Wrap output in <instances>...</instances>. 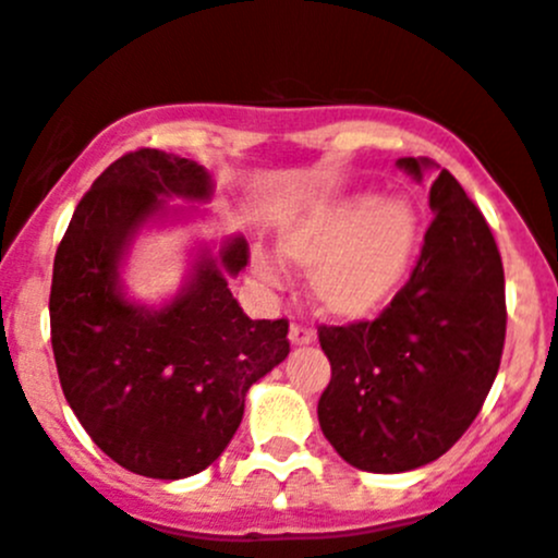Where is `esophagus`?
<instances>
[{"label": "esophagus", "mask_w": 558, "mask_h": 558, "mask_svg": "<svg viewBox=\"0 0 558 558\" xmlns=\"http://www.w3.org/2000/svg\"><path fill=\"white\" fill-rule=\"evenodd\" d=\"M289 341L294 343V347H308V343L316 341V332L311 330V327L300 325V322H294V325L289 327Z\"/></svg>", "instance_id": "obj_1"}]
</instances>
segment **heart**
I'll return each mask as SVG.
<instances>
[{"instance_id": "heart-1", "label": "heart", "mask_w": 558, "mask_h": 558, "mask_svg": "<svg viewBox=\"0 0 558 558\" xmlns=\"http://www.w3.org/2000/svg\"><path fill=\"white\" fill-rule=\"evenodd\" d=\"M418 236L413 203L361 192L289 220L278 244L286 262L308 269L311 300L319 314L361 322L393 300L410 272ZM250 264L264 283L283 280V267L267 250H253Z\"/></svg>"}]
</instances>
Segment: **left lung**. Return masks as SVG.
Returning <instances> with one entry per match:
<instances>
[{
    "instance_id": "left-lung-1",
    "label": "left lung",
    "mask_w": 558,
    "mask_h": 558,
    "mask_svg": "<svg viewBox=\"0 0 558 558\" xmlns=\"http://www.w3.org/2000/svg\"><path fill=\"white\" fill-rule=\"evenodd\" d=\"M421 181L429 159L404 156ZM435 220L404 289L374 322L319 327L332 377L319 426L361 471L404 473L465 435L490 393L507 336L504 264L490 226L460 181L440 170Z\"/></svg>"
}]
</instances>
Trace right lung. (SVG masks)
Segmentation results:
<instances>
[{
	"instance_id": "right-lung-1",
	"label": "right lung",
	"mask_w": 558,
	"mask_h": 558,
	"mask_svg": "<svg viewBox=\"0 0 558 558\" xmlns=\"http://www.w3.org/2000/svg\"><path fill=\"white\" fill-rule=\"evenodd\" d=\"M165 197L208 201L197 161L140 148L112 161L80 201L54 255L51 350L68 404L93 444L126 471L186 478L226 451L250 385L289 355V322L250 319L228 289L247 242L203 247L159 308L132 303L121 264Z\"/></svg>"
}]
</instances>
